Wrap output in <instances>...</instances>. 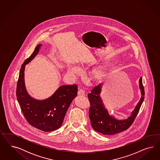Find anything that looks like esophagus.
I'll use <instances>...</instances> for the list:
<instances>
[{"label":"esophagus","instance_id":"esophagus-1","mask_svg":"<svg viewBox=\"0 0 160 160\" xmlns=\"http://www.w3.org/2000/svg\"><path fill=\"white\" fill-rule=\"evenodd\" d=\"M78 96H85V92H84V91H83L82 90H79L78 91Z\"/></svg>","mask_w":160,"mask_h":160}]
</instances>
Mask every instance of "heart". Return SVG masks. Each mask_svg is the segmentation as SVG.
I'll return each mask as SVG.
<instances>
[{
    "instance_id": "1",
    "label": "heart",
    "mask_w": 160,
    "mask_h": 160,
    "mask_svg": "<svg viewBox=\"0 0 160 160\" xmlns=\"http://www.w3.org/2000/svg\"><path fill=\"white\" fill-rule=\"evenodd\" d=\"M113 62V58L109 57L107 58L106 62L101 66L94 68L88 73V80L90 82L92 83H99L105 79L108 75ZM92 63V61L89 59H82L78 62V67L79 68H84ZM68 75L72 77H76L78 73V68L74 66H70L68 68Z\"/></svg>"
}]
</instances>
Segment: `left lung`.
Wrapping results in <instances>:
<instances>
[{
    "label": "left lung",
    "instance_id": "left-lung-1",
    "mask_svg": "<svg viewBox=\"0 0 160 160\" xmlns=\"http://www.w3.org/2000/svg\"><path fill=\"white\" fill-rule=\"evenodd\" d=\"M140 89L142 96L131 116L124 120H118L109 115L107 110L104 106L100 96L102 91V83L93 88L91 93L88 94L90 107L89 108V117L92 128L100 133L106 135H112L128 129L134 121L144 99V88L142 85V78L139 80Z\"/></svg>",
    "mask_w": 160,
    "mask_h": 160
}]
</instances>
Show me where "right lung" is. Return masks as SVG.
<instances>
[{"label": "right lung", "instance_id": "1", "mask_svg": "<svg viewBox=\"0 0 160 160\" xmlns=\"http://www.w3.org/2000/svg\"><path fill=\"white\" fill-rule=\"evenodd\" d=\"M41 46V44H38L22 65L17 83L16 97L29 124L40 130L48 132L58 129L63 124L68 107L77 96L78 86L76 84L60 86L51 97L44 100H38L29 96L24 85V68L38 54Z\"/></svg>", "mask_w": 160, "mask_h": 160}]
</instances>
